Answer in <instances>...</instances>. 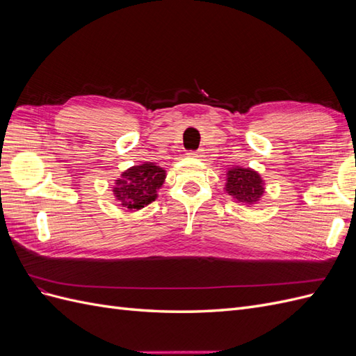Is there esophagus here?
Masks as SVG:
<instances>
[{
    "label": "esophagus",
    "mask_w": 356,
    "mask_h": 356,
    "mask_svg": "<svg viewBox=\"0 0 356 356\" xmlns=\"http://www.w3.org/2000/svg\"><path fill=\"white\" fill-rule=\"evenodd\" d=\"M187 156H188V157H200V156H202V152H200V149H199V152H190Z\"/></svg>",
    "instance_id": "obj_1"
}]
</instances>
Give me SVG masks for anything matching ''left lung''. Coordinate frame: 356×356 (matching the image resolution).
<instances>
[{"label":"left lung","mask_w":356,"mask_h":356,"mask_svg":"<svg viewBox=\"0 0 356 356\" xmlns=\"http://www.w3.org/2000/svg\"><path fill=\"white\" fill-rule=\"evenodd\" d=\"M264 179L257 170L251 168L233 166L227 169L225 179V193L233 197L234 202L252 207L261 200L264 195Z\"/></svg>","instance_id":"1"}]
</instances>
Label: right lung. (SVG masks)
Here are the masks:
<instances>
[{"label":"right lung","instance_id":"obj_1","mask_svg":"<svg viewBox=\"0 0 356 356\" xmlns=\"http://www.w3.org/2000/svg\"><path fill=\"white\" fill-rule=\"evenodd\" d=\"M166 170L152 161H144L122 172L113 186V195L118 204L127 209H143L157 199V191L163 186Z\"/></svg>","mask_w":356,"mask_h":356}]
</instances>
